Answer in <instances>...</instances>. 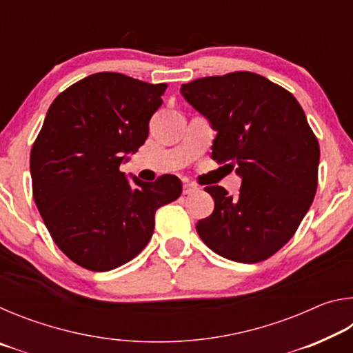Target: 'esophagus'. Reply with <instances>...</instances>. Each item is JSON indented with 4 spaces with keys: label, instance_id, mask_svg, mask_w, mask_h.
Instances as JSON below:
<instances>
[{
    "label": "esophagus",
    "instance_id": "1",
    "mask_svg": "<svg viewBox=\"0 0 353 353\" xmlns=\"http://www.w3.org/2000/svg\"><path fill=\"white\" fill-rule=\"evenodd\" d=\"M196 191H198V187H196V185H193V183H183V187H182V193L183 194H193V193H196Z\"/></svg>",
    "mask_w": 353,
    "mask_h": 353
}]
</instances>
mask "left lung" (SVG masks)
<instances>
[{
    "label": "left lung",
    "instance_id": "8db88e82",
    "mask_svg": "<svg viewBox=\"0 0 353 353\" xmlns=\"http://www.w3.org/2000/svg\"><path fill=\"white\" fill-rule=\"evenodd\" d=\"M181 93L216 130L212 157L241 177L240 194L205 187L214 210L196 230L224 259L259 263L296 234L318 188L319 143L301 104L250 71L183 83Z\"/></svg>",
    "mask_w": 353,
    "mask_h": 353
}]
</instances>
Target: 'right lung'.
Wrapping results in <instances>:
<instances>
[{"instance_id": "1", "label": "right lung", "mask_w": 353, "mask_h": 353, "mask_svg": "<svg viewBox=\"0 0 353 353\" xmlns=\"http://www.w3.org/2000/svg\"><path fill=\"white\" fill-rule=\"evenodd\" d=\"M166 87L110 71L83 77L52 101L34 141L35 205L57 248L88 271L115 270L139 255L157 208L182 193L172 174L129 182L119 171L146 141Z\"/></svg>"}]
</instances>
